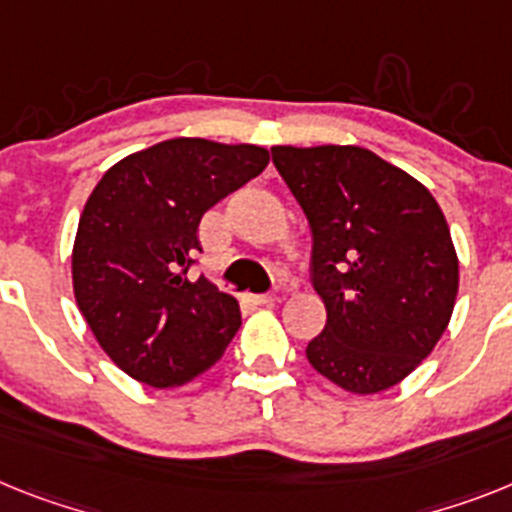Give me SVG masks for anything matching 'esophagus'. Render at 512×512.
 <instances>
[{"mask_svg": "<svg viewBox=\"0 0 512 512\" xmlns=\"http://www.w3.org/2000/svg\"><path fill=\"white\" fill-rule=\"evenodd\" d=\"M249 299L255 304H273L276 302V294H252Z\"/></svg>", "mask_w": 512, "mask_h": 512, "instance_id": "esophagus-1", "label": "esophagus"}]
</instances>
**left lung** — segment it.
<instances>
[{
  "instance_id": "1",
  "label": "left lung",
  "mask_w": 512,
  "mask_h": 512,
  "mask_svg": "<svg viewBox=\"0 0 512 512\" xmlns=\"http://www.w3.org/2000/svg\"><path fill=\"white\" fill-rule=\"evenodd\" d=\"M312 231L309 278L328 322L309 364L349 393L388 390L448 328L458 257L424 184L359 145L270 148Z\"/></svg>"
}]
</instances>
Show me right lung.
Wrapping results in <instances>:
<instances>
[{"instance_id": "right-lung-1", "label": "right lung", "mask_w": 512, "mask_h": 512, "mask_svg": "<svg viewBox=\"0 0 512 512\" xmlns=\"http://www.w3.org/2000/svg\"><path fill=\"white\" fill-rule=\"evenodd\" d=\"M268 150L203 137L163 140L111 166L85 203L72 249L77 307L111 362L150 388L195 380L242 325L239 304L187 270L205 210L263 174Z\"/></svg>"}]
</instances>
